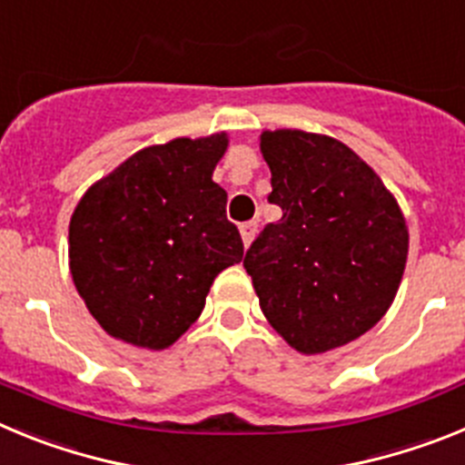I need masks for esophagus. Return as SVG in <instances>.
<instances>
[{
  "mask_svg": "<svg viewBox=\"0 0 465 465\" xmlns=\"http://www.w3.org/2000/svg\"><path fill=\"white\" fill-rule=\"evenodd\" d=\"M256 232H258V223H253V221H246V223L240 225V235H242V242H244V246L252 244Z\"/></svg>",
  "mask_w": 465,
  "mask_h": 465,
  "instance_id": "34e87169",
  "label": "esophagus"
}]
</instances>
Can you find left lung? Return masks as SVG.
I'll return each mask as SVG.
<instances>
[{
    "label": "left lung",
    "mask_w": 465,
    "mask_h": 465,
    "mask_svg": "<svg viewBox=\"0 0 465 465\" xmlns=\"http://www.w3.org/2000/svg\"><path fill=\"white\" fill-rule=\"evenodd\" d=\"M261 153L282 219L253 240L244 268L270 326L300 354H323L391 307L408 225L375 170L338 139L268 130Z\"/></svg>",
    "instance_id": "8db88e82"
}]
</instances>
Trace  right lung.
<instances>
[{"mask_svg":"<svg viewBox=\"0 0 465 465\" xmlns=\"http://www.w3.org/2000/svg\"><path fill=\"white\" fill-rule=\"evenodd\" d=\"M228 134L149 146L81 197L69 221V270L111 338L167 349L203 314L216 274L244 256L212 182Z\"/></svg>","mask_w":465,"mask_h":465,"instance_id":"1","label":"right lung"}]
</instances>
